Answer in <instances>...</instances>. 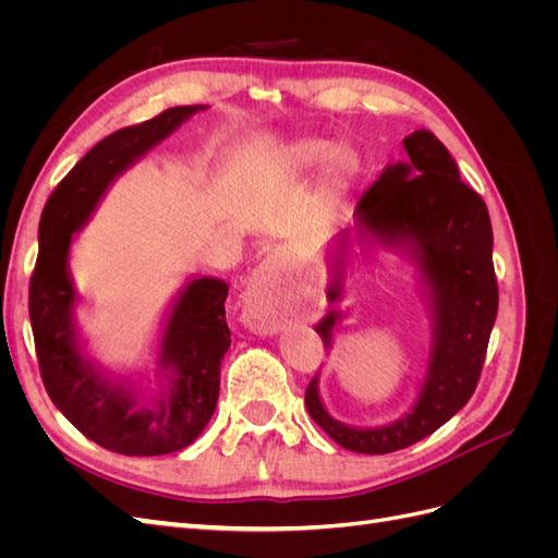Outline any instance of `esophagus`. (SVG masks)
<instances>
[{
    "instance_id": "esophagus-1",
    "label": "esophagus",
    "mask_w": 558,
    "mask_h": 558,
    "mask_svg": "<svg viewBox=\"0 0 558 558\" xmlns=\"http://www.w3.org/2000/svg\"><path fill=\"white\" fill-rule=\"evenodd\" d=\"M242 320L260 335H277L286 320V293L281 289L279 263L267 258L258 265L242 293Z\"/></svg>"
}]
</instances>
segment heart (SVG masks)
Masks as SVG:
<instances>
[{"instance_id": "heart-1", "label": "heart", "mask_w": 558, "mask_h": 558, "mask_svg": "<svg viewBox=\"0 0 558 558\" xmlns=\"http://www.w3.org/2000/svg\"><path fill=\"white\" fill-rule=\"evenodd\" d=\"M326 162V179L335 189L349 183L359 170V160L349 148H332L330 142L305 137L279 150V165L291 174H307Z\"/></svg>"}]
</instances>
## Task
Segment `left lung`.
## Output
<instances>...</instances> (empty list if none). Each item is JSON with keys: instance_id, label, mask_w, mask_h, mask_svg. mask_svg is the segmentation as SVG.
<instances>
[{"instance_id": "1", "label": "left lung", "mask_w": 558, "mask_h": 558, "mask_svg": "<svg viewBox=\"0 0 558 558\" xmlns=\"http://www.w3.org/2000/svg\"><path fill=\"white\" fill-rule=\"evenodd\" d=\"M408 160L388 162L353 209V226L332 238L328 253L330 312L316 332L332 349L347 312L344 269L351 242L402 253L414 265L430 316V351L424 381L410 410L384 426H349L328 414L318 396V375L305 393L316 426L359 453H388L435 433L475 393L488 337L498 314L494 230L484 199L461 181L459 165L428 130L402 140Z\"/></svg>"}]
</instances>
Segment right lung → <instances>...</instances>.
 I'll return each instance as SVG.
<instances>
[{
  "instance_id": "right-lung-1",
  "label": "right lung",
  "mask_w": 558,
  "mask_h": 558,
  "mask_svg": "<svg viewBox=\"0 0 558 558\" xmlns=\"http://www.w3.org/2000/svg\"><path fill=\"white\" fill-rule=\"evenodd\" d=\"M205 105L174 107L93 146L48 197L39 221V258L29 281V320L46 391L95 445L125 456L185 449L216 410L221 361L230 349L228 283L189 277L165 310L150 375L121 377L97 363L83 337L81 295L70 253L113 181L170 137Z\"/></svg>"
}]
</instances>
